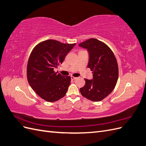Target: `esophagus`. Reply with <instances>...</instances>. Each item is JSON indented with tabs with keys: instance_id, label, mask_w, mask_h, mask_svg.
<instances>
[{
	"instance_id": "esophagus-1",
	"label": "esophagus",
	"mask_w": 146,
	"mask_h": 146,
	"mask_svg": "<svg viewBox=\"0 0 146 146\" xmlns=\"http://www.w3.org/2000/svg\"><path fill=\"white\" fill-rule=\"evenodd\" d=\"M77 77H73V76H71V79L72 80H76V79H77Z\"/></svg>"
}]
</instances>
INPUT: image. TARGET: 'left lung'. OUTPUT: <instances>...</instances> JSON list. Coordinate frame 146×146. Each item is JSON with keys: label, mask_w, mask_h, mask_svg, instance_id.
Wrapping results in <instances>:
<instances>
[{"label": "left lung", "mask_w": 146, "mask_h": 146, "mask_svg": "<svg viewBox=\"0 0 146 146\" xmlns=\"http://www.w3.org/2000/svg\"><path fill=\"white\" fill-rule=\"evenodd\" d=\"M89 53L88 68L92 71L93 78H85V85L80 89L81 94L94 102H99L114 90L117 82L119 69L113 51L98 39L91 38L78 45Z\"/></svg>", "instance_id": "left-lung-1"}]
</instances>
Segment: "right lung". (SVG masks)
<instances>
[{
    "label": "right lung",
    "instance_id": "right-lung-1",
    "mask_svg": "<svg viewBox=\"0 0 146 146\" xmlns=\"http://www.w3.org/2000/svg\"><path fill=\"white\" fill-rule=\"evenodd\" d=\"M74 44H64L54 39L41 42L34 47L29 56L27 77L33 91L49 102L63 98L70 83V76H63L55 72L62 64Z\"/></svg>",
    "mask_w": 146,
    "mask_h": 146
}]
</instances>
